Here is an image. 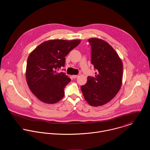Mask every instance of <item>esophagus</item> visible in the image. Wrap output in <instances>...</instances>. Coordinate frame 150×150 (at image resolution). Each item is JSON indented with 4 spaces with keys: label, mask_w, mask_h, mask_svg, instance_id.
I'll return each mask as SVG.
<instances>
[{
    "label": "esophagus",
    "mask_w": 150,
    "mask_h": 150,
    "mask_svg": "<svg viewBox=\"0 0 150 150\" xmlns=\"http://www.w3.org/2000/svg\"><path fill=\"white\" fill-rule=\"evenodd\" d=\"M78 75H72V78H73L74 79H76V78H78Z\"/></svg>",
    "instance_id": "1"
}]
</instances>
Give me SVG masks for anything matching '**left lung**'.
<instances>
[{"label": "left lung", "mask_w": 150, "mask_h": 150, "mask_svg": "<svg viewBox=\"0 0 150 150\" xmlns=\"http://www.w3.org/2000/svg\"><path fill=\"white\" fill-rule=\"evenodd\" d=\"M91 64L96 75L88 76L85 85L81 86L87 102L99 106L110 102L118 93L122 83L123 65L113 47L99 38H91Z\"/></svg>", "instance_id": "left-lung-1"}]
</instances>
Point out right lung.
I'll return each mask as SVG.
<instances>
[{"mask_svg":"<svg viewBox=\"0 0 150 150\" xmlns=\"http://www.w3.org/2000/svg\"><path fill=\"white\" fill-rule=\"evenodd\" d=\"M80 42L78 40H48L31 52L27 62L26 79L32 93L41 101L53 104L64 96V89L71 79L58 71L65 67V57Z\"/></svg>","mask_w":150,"mask_h":150,"instance_id":"obj_1","label":"right lung"}]
</instances>
